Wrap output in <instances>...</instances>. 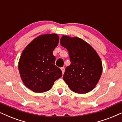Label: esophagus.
Masks as SVG:
<instances>
[{
  "label": "esophagus",
  "instance_id": "1",
  "mask_svg": "<svg viewBox=\"0 0 122 122\" xmlns=\"http://www.w3.org/2000/svg\"><path fill=\"white\" fill-rule=\"evenodd\" d=\"M61 71H62V73H63H63H64V71H65L64 68V67H61Z\"/></svg>",
  "mask_w": 122,
  "mask_h": 122
}]
</instances>
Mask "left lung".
<instances>
[{"label":"left lung","instance_id":"obj_1","mask_svg":"<svg viewBox=\"0 0 122 122\" xmlns=\"http://www.w3.org/2000/svg\"><path fill=\"white\" fill-rule=\"evenodd\" d=\"M61 44L68 51L71 64L63 80L77 94H86L95 87L102 71L100 58L94 49L81 38L63 35Z\"/></svg>","mask_w":122,"mask_h":122}]
</instances>
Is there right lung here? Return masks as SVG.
I'll list each match as a JSON object with an SVG mask.
<instances>
[{
    "mask_svg": "<svg viewBox=\"0 0 122 122\" xmlns=\"http://www.w3.org/2000/svg\"><path fill=\"white\" fill-rule=\"evenodd\" d=\"M57 34L37 36L25 47L18 61V70L24 85L35 92L49 91L62 76L61 69L55 65L53 50L57 46Z\"/></svg>",
    "mask_w": 122,
    "mask_h": 122,
    "instance_id": "obj_1",
    "label": "right lung"
}]
</instances>
